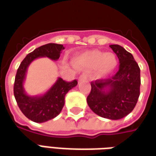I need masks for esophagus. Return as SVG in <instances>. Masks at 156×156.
Here are the masks:
<instances>
[{
	"label": "esophagus",
	"mask_w": 156,
	"mask_h": 156,
	"mask_svg": "<svg viewBox=\"0 0 156 156\" xmlns=\"http://www.w3.org/2000/svg\"><path fill=\"white\" fill-rule=\"evenodd\" d=\"M87 80V76L86 74H82L81 76L79 77V81H85V80Z\"/></svg>",
	"instance_id": "34e87169"
}]
</instances>
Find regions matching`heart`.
Returning <instances> with one entry per match:
<instances>
[{"instance_id": "heart-1", "label": "heart", "mask_w": 156, "mask_h": 156, "mask_svg": "<svg viewBox=\"0 0 156 156\" xmlns=\"http://www.w3.org/2000/svg\"><path fill=\"white\" fill-rule=\"evenodd\" d=\"M76 65L84 69H98L99 76L111 73L118 65L117 58L113 54L93 49L83 53L76 59Z\"/></svg>"}]
</instances>
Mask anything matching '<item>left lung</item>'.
<instances>
[{"label":"left lung","instance_id":"8db88e82","mask_svg":"<svg viewBox=\"0 0 156 156\" xmlns=\"http://www.w3.org/2000/svg\"><path fill=\"white\" fill-rule=\"evenodd\" d=\"M119 59V69L108 79L90 83L87 104L96 114L118 120L133 111L140 97V69L133 56L118 44L110 45Z\"/></svg>","mask_w":156,"mask_h":156}]
</instances>
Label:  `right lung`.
I'll return each instance as SVG.
<instances>
[{
  "mask_svg": "<svg viewBox=\"0 0 156 156\" xmlns=\"http://www.w3.org/2000/svg\"><path fill=\"white\" fill-rule=\"evenodd\" d=\"M63 49H65V47L57 44L40 46L28 54L17 69L13 88L14 97L22 112L35 122H44L57 117L65 105L66 95L70 89L76 87L77 80L68 82L58 77L45 94L42 96H28L23 87L27 68L34 59L41 57L58 60Z\"/></svg>",
  "mask_w": 156,
  "mask_h": 156,
  "instance_id": "right-lung-1",
  "label": "right lung"
}]
</instances>
